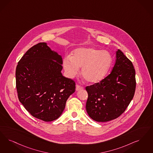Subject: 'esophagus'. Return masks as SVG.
Returning <instances> with one entry per match:
<instances>
[{
	"instance_id": "obj_1",
	"label": "esophagus",
	"mask_w": 153,
	"mask_h": 153,
	"mask_svg": "<svg viewBox=\"0 0 153 153\" xmlns=\"http://www.w3.org/2000/svg\"><path fill=\"white\" fill-rule=\"evenodd\" d=\"M83 88H83L82 86L79 85H76V91H79L80 89H82Z\"/></svg>"
}]
</instances>
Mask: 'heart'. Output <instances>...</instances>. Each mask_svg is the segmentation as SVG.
I'll return each mask as SVG.
<instances>
[{"label": "heart", "instance_id": "obj_1", "mask_svg": "<svg viewBox=\"0 0 153 153\" xmlns=\"http://www.w3.org/2000/svg\"><path fill=\"white\" fill-rule=\"evenodd\" d=\"M112 63L113 57L109 51L82 47L74 49L71 57H65L62 65L69 78H74L81 68V75L89 82L96 84L105 78Z\"/></svg>", "mask_w": 153, "mask_h": 153}]
</instances>
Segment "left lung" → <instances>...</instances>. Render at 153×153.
Wrapping results in <instances>:
<instances>
[{"instance_id": "1", "label": "left lung", "mask_w": 153, "mask_h": 153, "mask_svg": "<svg viewBox=\"0 0 153 153\" xmlns=\"http://www.w3.org/2000/svg\"><path fill=\"white\" fill-rule=\"evenodd\" d=\"M135 86L133 65L118 49L111 74L101 82L86 87L88 94L86 104L88 114L97 122H108L118 118L133 98Z\"/></svg>"}]
</instances>
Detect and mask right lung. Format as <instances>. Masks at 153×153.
<instances>
[{"instance_id": "right-lung-1", "label": "right lung", "mask_w": 153, "mask_h": 153, "mask_svg": "<svg viewBox=\"0 0 153 153\" xmlns=\"http://www.w3.org/2000/svg\"><path fill=\"white\" fill-rule=\"evenodd\" d=\"M61 55L46 43L28 49L16 69V85L20 102L31 115L45 122L60 116L75 82L62 76Z\"/></svg>"}]
</instances>
